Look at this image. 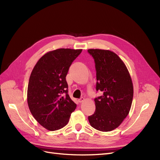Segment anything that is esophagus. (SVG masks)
I'll return each mask as SVG.
<instances>
[{
	"mask_svg": "<svg viewBox=\"0 0 160 160\" xmlns=\"http://www.w3.org/2000/svg\"><path fill=\"white\" fill-rule=\"evenodd\" d=\"M84 101H85V98H81L80 99H79V101L80 103H82Z\"/></svg>",
	"mask_w": 160,
	"mask_h": 160,
	"instance_id": "34e87169",
	"label": "esophagus"
}]
</instances>
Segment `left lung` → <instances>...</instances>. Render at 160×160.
<instances>
[{
	"instance_id": "8db88e82",
	"label": "left lung",
	"mask_w": 160,
	"mask_h": 160,
	"mask_svg": "<svg viewBox=\"0 0 160 160\" xmlns=\"http://www.w3.org/2000/svg\"><path fill=\"white\" fill-rule=\"evenodd\" d=\"M93 57L97 77V91L103 94L95 99V111L89 116L90 125L101 132H110L123 122L129 113L133 87L123 61L113 51L88 49Z\"/></svg>"
}]
</instances>
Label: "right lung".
<instances>
[{"label":"right lung","instance_id":"add662e5","mask_svg":"<svg viewBox=\"0 0 160 160\" xmlns=\"http://www.w3.org/2000/svg\"><path fill=\"white\" fill-rule=\"evenodd\" d=\"M81 51L58 49L47 52L31 72L27 89L28 106L34 118L47 130L65 127L77 107L68 94L65 77Z\"/></svg>","mask_w":160,"mask_h":160}]
</instances>
